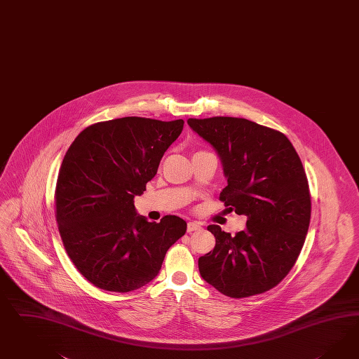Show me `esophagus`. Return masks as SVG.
Here are the masks:
<instances>
[{
  "mask_svg": "<svg viewBox=\"0 0 359 359\" xmlns=\"http://www.w3.org/2000/svg\"><path fill=\"white\" fill-rule=\"evenodd\" d=\"M187 230H188V233H192V231H198V230H201V226H200L198 223L189 222L188 223V226H187Z\"/></svg>",
  "mask_w": 359,
  "mask_h": 359,
  "instance_id": "esophagus-1",
  "label": "esophagus"
}]
</instances>
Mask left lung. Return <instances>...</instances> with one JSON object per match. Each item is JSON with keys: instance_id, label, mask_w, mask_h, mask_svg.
<instances>
[{"instance_id": "obj_1", "label": "left lung", "mask_w": 359, "mask_h": 359, "mask_svg": "<svg viewBox=\"0 0 359 359\" xmlns=\"http://www.w3.org/2000/svg\"><path fill=\"white\" fill-rule=\"evenodd\" d=\"M188 126L221 159L224 206L247 215L245 229L235 236L208 226L215 247L198 259L201 277L231 298L271 290L294 266L310 226V189L299 155L283 133L247 118H188Z\"/></svg>"}]
</instances>
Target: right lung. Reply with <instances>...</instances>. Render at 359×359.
Instances as JSON below:
<instances>
[{
  "label": "right lung",
  "mask_w": 359,
  "mask_h": 359,
  "mask_svg": "<svg viewBox=\"0 0 359 359\" xmlns=\"http://www.w3.org/2000/svg\"><path fill=\"white\" fill-rule=\"evenodd\" d=\"M184 121L121 117L82 130L64 156L56 185V219L64 247L94 286L129 292L153 281L187 222L165 215L149 222L135 196L146 191Z\"/></svg>",
  "instance_id": "1"
}]
</instances>
